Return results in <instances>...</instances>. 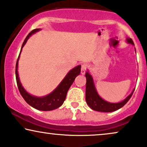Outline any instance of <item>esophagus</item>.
<instances>
[{"label": "esophagus", "instance_id": "1", "mask_svg": "<svg viewBox=\"0 0 147 147\" xmlns=\"http://www.w3.org/2000/svg\"><path fill=\"white\" fill-rule=\"evenodd\" d=\"M87 68H88V65L86 64V63H83V64L81 65V73L82 74V75H85V73H86V70H87Z\"/></svg>", "mask_w": 147, "mask_h": 147}]
</instances>
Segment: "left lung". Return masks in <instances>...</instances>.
Instances as JSON below:
<instances>
[{"label":"left lung","instance_id":"1","mask_svg":"<svg viewBox=\"0 0 147 147\" xmlns=\"http://www.w3.org/2000/svg\"><path fill=\"white\" fill-rule=\"evenodd\" d=\"M127 42L129 44H131L134 45L133 40L131 38H127ZM136 51V49H135ZM86 102L90 107L91 109H94L95 111L101 112H112L114 111L118 110L121 107H123L133 94L134 90L132 91V92L123 101L119 102H109L106 100H103L100 97L98 94L97 93V91L95 88L94 84L92 77L89 72H86Z\"/></svg>","mask_w":147,"mask_h":147}]
</instances>
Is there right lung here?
<instances>
[{
    "mask_svg": "<svg viewBox=\"0 0 147 147\" xmlns=\"http://www.w3.org/2000/svg\"><path fill=\"white\" fill-rule=\"evenodd\" d=\"M41 30L40 29H35L31 31L29 34H28L26 38L23 42L22 48L19 54L18 57L16 65V82L18 85L20 93L22 95L25 101L27 102L33 108L38 109L41 111H51L55 109L58 107H59L64 102L66 99L67 92H68L69 88H70L72 83L74 82L75 79L77 76H78L81 72V66H76L75 68H72L71 70H70L68 72L64 79L61 81L59 86L55 88V90L52 92L47 95V96L43 97H37L35 96H32L30 94L26 92L24 88L22 87L21 84L20 79H19L18 73V60L20 58V55L21 51L23 47L27 42V40L29 38V37L33 33L38 32V31Z\"/></svg>",
    "mask_w": 147,
    "mask_h": 147,
    "instance_id": "add662e5",
    "label": "right lung"
}]
</instances>
